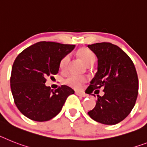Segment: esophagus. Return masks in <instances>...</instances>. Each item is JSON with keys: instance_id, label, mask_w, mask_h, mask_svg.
<instances>
[{"instance_id": "1", "label": "esophagus", "mask_w": 147, "mask_h": 147, "mask_svg": "<svg viewBox=\"0 0 147 147\" xmlns=\"http://www.w3.org/2000/svg\"><path fill=\"white\" fill-rule=\"evenodd\" d=\"M76 93L78 95V96H82V97L87 96V95L85 94L84 92H76Z\"/></svg>"}]
</instances>
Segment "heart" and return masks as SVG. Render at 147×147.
Here are the masks:
<instances>
[{
	"label": "heart",
	"instance_id": "heart-1",
	"mask_svg": "<svg viewBox=\"0 0 147 147\" xmlns=\"http://www.w3.org/2000/svg\"><path fill=\"white\" fill-rule=\"evenodd\" d=\"M78 55L82 60V61L87 66H90V65L94 63V62L96 61V57L93 53V51H91L90 49H89L88 48H81V49H80L78 51ZM69 60L70 56L69 55L64 56L60 60V64H59L60 70L66 71V69H67L68 64L69 62ZM86 81H87V79H86L85 77L75 76V75H70L66 78L65 83L68 86H69L72 88L79 89L83 86V84L86 82Z\"/></svg>",
	"mask_w": 147,
	"mask_h": 147
}]
</instances>
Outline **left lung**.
Here are the masks:
<instances>
[{
    "label": "left lung",
    "instance_id": "8db88e82",
    "mask_svg": "<svg viewBox=\"0 0 147 147\" xmlns=\"http://www.w3.org/2000/svg\"><path fill=\"white\" fill-rule=\"evenodd\" d=\"M88 48L98 57V71L87 89L91 92L95 90L96 94L99 93L98 89H104V95H97L96 105L88 114L98 123L114 125L125 119L135 105L138 93L136 69L117 45L100 42L88 45Z\"/></svg>",
    "mask_w": 147,
    "mask_h": 147
}]
</instances>
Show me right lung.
Segmentation results:
<instances>
[{
	"label": "right lung",
	"mask_w": 147,
	"mask_h": 147,
	"mask_svg": "<svg viewBox=\"0 0 147 147\" xmlns=\"http://www.w3.org/2000/svg\"><path fill=\"white\" fill-rule=\"evenodd\" d=\"M76 45L54 42H39L24 49L13 63L10 87L19 111L29 119L48 121L60 113L67 97L74 90L61 85L52 90L46 87L58 72L60 60Z\"/></svg>",
	"instance_id": "1"
}]
</instances>
